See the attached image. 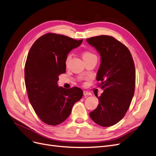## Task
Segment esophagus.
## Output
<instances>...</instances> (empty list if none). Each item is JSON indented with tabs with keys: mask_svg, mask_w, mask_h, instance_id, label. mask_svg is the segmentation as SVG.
Instances as JSON below:
<instances>
[{
	"mask_svg": "<svg viewBox=\"0 0 156 156\" xmlns=\"http://www.w3.org/2000/svg\"><path fill=\"white\" fill-rule=\"evenodd\" d=\"M83 94L84 96H87V95H91V93L90 92L86 91H83Z\"/></svg>",
	"mask_w": 156,
	"mask_h": 156,
	"instance_id": "34e87169",
	"label": "esophagus"
}]
</instances>
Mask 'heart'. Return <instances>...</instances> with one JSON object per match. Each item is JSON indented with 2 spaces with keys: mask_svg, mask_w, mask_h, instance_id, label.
<instances>
[{
  "mask_svg": "<svg viewBox=\"0 0 156 156\" xmlns=\"http://www.w3.org/2000/svg\"><path fill=\"white\" fill-rule=\"evenodd\" d=\"M82 57H83V60L84 61V60L88 59H90L91 58H93V57H96V55L94 54H93L90 52H84L82 54ZM71 58H72V55L70 54L68 55V56L66 57V61H65L66 66H67L68 65V63H69V62L71 59Z\"/></svg>",
  "mask_w": 156,
  "mask_h": 156,
  "instance_id": "b5f03b06",
  "label": "heart"
}]
</instances>
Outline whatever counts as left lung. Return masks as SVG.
<instances>
[{"mask_svg": "<svg viewBox=\"0 0 156 156\" xmlns=\"http://www.w3.org/2000/svg\"><path fill=\"white\" fill-rule=\"evenodd\" d=\"M86 41L101 56L97 80L104 90L90 116L98 125L110 127L122 119L131 103L136 83L134 61L128 48L113 36L101 35Z\"/></svg>", "mask_w": 156, "mask_h": 156, "instance_id": "1", "label": "left lung"}]
</instances>
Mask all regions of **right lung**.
<instances>
[{"mask_svg": "<svg viewBox=\"0 0 156 156\" xmlns=\"http://www.w3.org/2000/svg\"><path fill=\"white\" fill-rule=\"evenodd\" d=\"M82 42L83 40L47 33L36 40L28 53L24 70L28 98L36 115L48 125L63 122L83 95L77 87L66 89L57 84L59 75L66 72L68 54Z\"/></svg>", "mask_w": 156, "mask_h": 156, "instance_id": "1", "label": "right lung"}]
</instances>
